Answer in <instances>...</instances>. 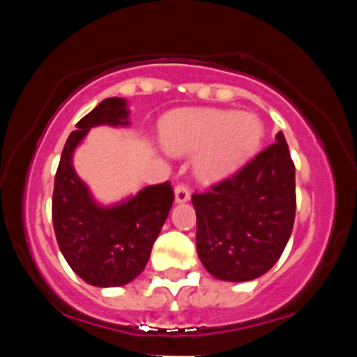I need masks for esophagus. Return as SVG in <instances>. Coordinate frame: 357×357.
<instances>
[{"instance_id":"obj_1","label":"esophagus","mask_w":357,"mask_h":357,"mask_svg":"<svg viewBox=\"0 0 357 357\" xmlns=\"http://www.w3.org/2000/svg\"><path fill=\"white\" fill-rule=\"evenodd\" d=\"M174 199H176V203H178V204H183V203L190 202V190H188L186 186H183V184L176 186Z\"/></svg>"}]
</instances>
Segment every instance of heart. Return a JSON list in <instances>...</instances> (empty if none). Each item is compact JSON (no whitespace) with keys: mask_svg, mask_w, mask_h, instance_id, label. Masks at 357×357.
Returning <instances> with one entry per match:
<instances>
[{"mask_svg":"<svg viewBox=\"0 0 357 357\" xmlns=\"http://www.w3.org/2000/svg\"><path fill=\"white\" fill-rule=\"evenodd\" d=\"M264 127L250 112L184 110L161 129V142L171 154L198 153L195 173L203 181H218L235 173L260 146Z\"/></svg>","mask_w":357,"mask_h":357,"instance_id":"1","label":"heart"}]
</instances>
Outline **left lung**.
Segmentation results:
<instances>
[{
	"mask_svg": "<svg viewBox=\"0 0 357 357\" xmlns=\"http://www.w3.org/2000/svg\"><path fill=\"white\" fill-rule=\"evenodd\" d=\"M196 250L225 282L267 273L284 252L296 218V166L284 132L233 178L192 195Z\"/></svg>",
	"mask_w": 357,
	"mask_h": 357,
	"instance_id": "8db88e82",
	"label": "left lung"
}]
</instances>
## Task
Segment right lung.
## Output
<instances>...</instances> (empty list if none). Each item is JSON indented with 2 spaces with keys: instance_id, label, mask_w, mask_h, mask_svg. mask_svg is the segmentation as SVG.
<instances>
[{
  "instance_id": "1",
  "label": "right lung",
  "mask_w": 357,
  "mask_h": 357,
  "mask_svg": "<svg viewBox=\"0 0 357 357\" xmlns=\"http://www.w3.org/2000/svg\"><path fill=\"white\" fill-rule=\"evenodd\" d=\"M129 116L127 100L110 97L80 119L61 151L53 188V228L61 255L82 280L102 289L141 275L174 202L169 183H162L104 204L77 174L73 154L90 129L129 127Z\"/></svg>"
}]
</instances>
